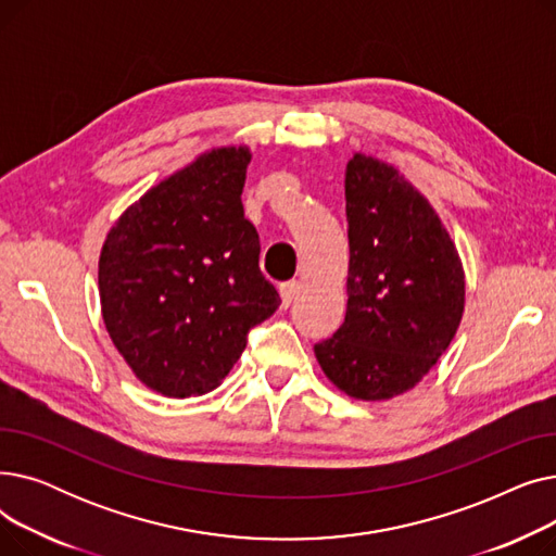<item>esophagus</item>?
Returning <instances> with one entry per match:
<instances>
[{
	"label": "esophagus",
	"mask_w": 556,
	"mask_h": 556,
	"mask_svg": "<svg viewBox=\"0 0 556 556\" xmlns=\"http://www.w3.org/2000/svg\"><path fill=\"white\" fill-rule=\"evenodd\" d=\"M300 290H302V281H300V279L281 283V286H279V295H281L283 306H288L290 302H293V300L300 295Z\"/></svg>",
	"instance_id": "1"
}]
</instances>
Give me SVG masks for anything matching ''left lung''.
<instances>
[{
  "mask_svg": "<svg viewBox=\"0 0 556 556\" xmlns=\"http://www.w3.org/2000/svg\"><path fill=\"white\" fill-rule=\"evenodd\" d=\"M344 200L346 313L313 352L346 396L388 401L446 354L464 315V266L440 214L394 164L354 153Z\"/></svg>",
  "mask_w": 556,
  "mask_h": 556,
  "instance_id": "8db88e82",
  "label": "left lung"
}]
</instances>
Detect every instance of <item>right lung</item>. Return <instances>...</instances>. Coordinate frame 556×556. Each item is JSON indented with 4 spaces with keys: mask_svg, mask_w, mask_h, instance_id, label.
Returning <instances> with one entry per match:
<instances>
[{
    "mask_svg": "<svg viewBox=\"0 0 556 556\" xmlns=\"http://www.w3.org/2000/svg\"><path fill=\"white\" fill-rule=\"evenodd\" d=\"M250 160L245 143L200 153L135 200L103 241L105 329L132 374L162 396L216 390L248 331L281 304L243 216Z\"/></svg>",
    "mask_w": 556,
    "mask_h": 556,
    "instance_id": "obj_1",
    "label": "right lung"
}]
</instances>
